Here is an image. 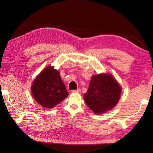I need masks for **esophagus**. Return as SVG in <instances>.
Returning a JSON list of instances; mask_svg holds the SVG:
<instances>
[{
    "label": "esophagus",
    "mask_w": 153,
    "mask_h": 153,
    "mask_svg": "<svg viewBox=\"0 0 153 153\" xmlns=\"http://www.w3.org/2000/svg\"><path fill=\"white\" fill-rule=\"evenodd\" d=\"M72 92L73 93H80L81 92V89H77V90H73Z\"/></svg>",
    "instance_id": "34e87169"
}]
</instances>
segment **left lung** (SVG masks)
Masks as SVG:
<instances>
[{
	"mask_svg": "<svg viewBox=\"0 0 153 153\" xmlns=\"http://www.w3.org/2000/svg\"><path fill=\"white\" fill-rule=\"evenodd\" d=\"M122 89L110 74L93 76L84 94L86 105L95 114L111 110L118 102Z\"/></svg>",
	"mask_w": 153,
	"mask_h": 153,
	"instance_id": "obj_1",
	"label": "left lung"
}]
</instances>
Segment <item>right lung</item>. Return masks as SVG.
Listing matches in <instances>:
<instances>
[{"label":"right lung","mask_w":153,"mask_h":153,"mask_svg":"<svg viewBox=\"0 0 153 153\" xmlns=\"http://www.w3.org/2000/svg\"><path fill=\"white\" fill-rule=\"evenodd\" d=\"M36 102L45 108H51L68 97V93L60 76V71L48 66L35 78L31 87Z\"/></svg>","instance_id":"add662e5"}]
</instances>
